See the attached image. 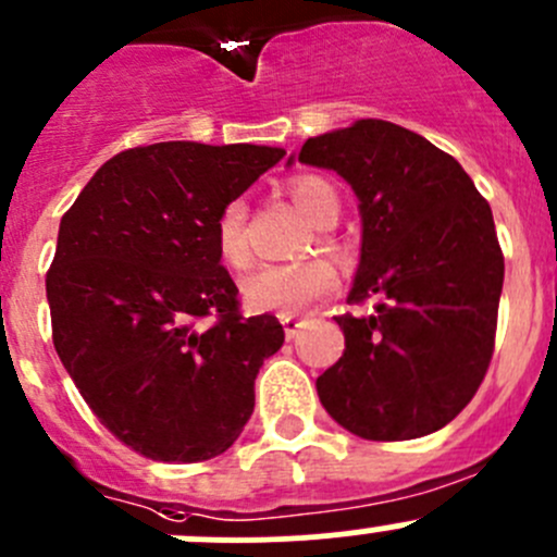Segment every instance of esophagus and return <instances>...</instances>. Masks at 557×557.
<instances>
[{
    "label": "esophagus",
    "mask_w": 557,
    "mask_h": 557,
    "mask_svg": "<svg viewBox=\"0 0 557 557\" xmlns=\"http://www.w3.org/2000/svg\"><path fill=\"white\" fill-rule=\"evenodd\" d=\"M281 324H284V335H286V341H292L297 335V330L302 327V319H297V317H281Z\"/></svg>",
    "instance_id": "obj_1"
}]
</instances>
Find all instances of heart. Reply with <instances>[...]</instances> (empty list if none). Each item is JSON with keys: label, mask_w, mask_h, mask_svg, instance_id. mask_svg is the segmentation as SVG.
<instances>
[{"label": "heart", "mask_w": 557, "mask_h": 557, "mask_svg": "<svg viewBox=\"0 0 557 557\" xmlns=\"http://www.w3.org/2000/svg\"><path fill=\"white\" fill-rule=\"evenodd\" d=\"M289 195L302 216L313 227H333L341 216V200L333 184L319 175H300L289 184ZM324 249H333L330 238H319ZM216 249L224 265L246 268L251 262L246 240V202L233 200L216 219ZM338 286L333 265L324 260H306L295 265H262L240 281V297L251 313H278L297 317L308 308L327 300Z\"/></svg>", "instance_id": "heart-1"}]
</instances>
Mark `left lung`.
<instances>
[{"instance_id":"left-lung-1","label":"left lung","mask_w":557,"mask_h":557,"mask_svg":"<svg viewBox=\"0 0 557 557\" xmlns=\"http://www.w3.org/2000/svg\"><path fill=\"white\" fill-rule=\"evenodd\" d=\"M297 162L335 170L357 195L362 244L349 300H376L368 317H335L346 349L317 379L319 400L368 442L442 431L493 357L504 255L487 200L458 159L389 121L308 137Z\"/></svg>"}]
</instances>
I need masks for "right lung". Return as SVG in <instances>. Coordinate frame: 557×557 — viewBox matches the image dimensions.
<instances>
[{
  "instance_id": "obj_1",
  "label": "right lung",
  "mask_w": 557,
  "mask_h": 557,
  "mask_svg": "<svg viewBox=\"0 0 557 557\" xmlns=\"http://www.w3.org/2000/svg\"><path fill=\"white\" fill-rule=\"evenodd\" d=\"M284 153L251 143L129 148L62 216L46 278L53 346L99 422L146 458H216L255 411V379L284 327L271 313L240 317L216 219ZM200 315L218 322L197 331Z\"/></svg>"
}]
</instances>
